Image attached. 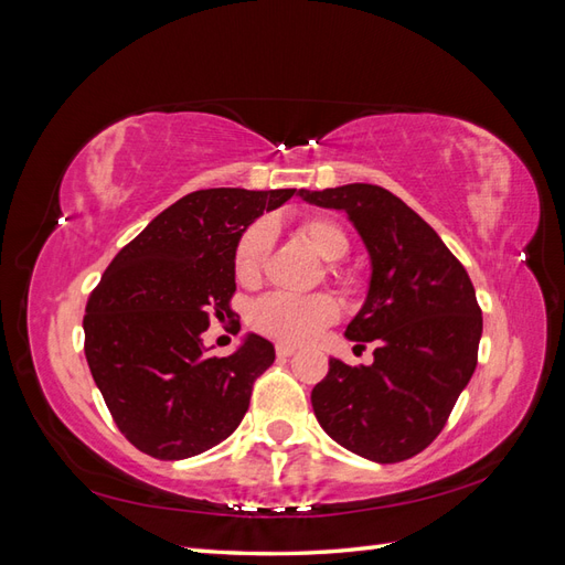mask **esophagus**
I'll use <instances>...</instances> for the list:
<instances>
[{"instance_id":"34e87169","label":"esophagus","mask_w":565,"mask_h":565,"mask_svg":"<svg viewBox=\"0 0 565 565\" xmlns=\"http://www.w3.org/2000/svg\"><path fill=\"white\" fill-rule=\"evenodd\" d=\"M294 353H296V347L294 344H277V356L279 359H288V356H294Z\"/></svg>"}]
</instances>
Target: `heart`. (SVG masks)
<instances>
[{"label": "heart", "instance_id": "obj_1", "mask_svg": "<svg viewBox=\"0 0 565 565\" xmlns=\"http://www.w3.org/2000/svg\"><path fill=\"white\" fill-rule=\"evenodd\" d=\"M298 233L327 262H339L349 253V238L344 228L330 216L303 218L298 226ZM271 223L265 218L250 223L241 233L238 243L233 247L235 279L245 286H253L262 279L271 253ZM330 269L334 271V267ZM337 315V300L327 294L294 296L277 291L257 298L247 318H250L253 330H257L259 334L288 344H303L320 330H324L327 324L334 322Z\"/></svg>", "mask_w": 565, "mask_h": 565}]
</instances>
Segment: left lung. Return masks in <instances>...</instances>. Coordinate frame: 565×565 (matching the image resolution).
<instances>
[{"label": "left lung", "mask_w": 565, "mask_h": 565, "mask_svg": "<svg viewBox=\"0 0 565 565\" xmlns=\"http://www.w3.org/2000/svg\"><path fill=\"white\" fill-rule=\"evenodd\" d=\"M300 196L347 212L373 262L369 298L347 337L375 342V361L330 359L310 395L315 416L365 460H409L438 438L477 369L483 322L475 286L440 235L385 188L353 182Z\"/></svg>", "instance_id": "8db88e82"}]
</instances>
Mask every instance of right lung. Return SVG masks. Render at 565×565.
I'll return each instance as SVG.
<instances>
[{
	"label": "right lung",
	"mask_w": 565,
	"mask_h": 565,
	"mask_svg": "<svg viewBox=\"0 0 565 565\" xmlns=\"http://www.w3.org/2000/svg\"><path fill=\"white\" fill-rule=\"evenodd\" d=\"M296 190H196L127 243L90 291L84 351L113 422L137 450L185 460L226 440L250 406L274 347L250 334L206 356L202 332L231 310L233 247Z\"/></svg>",
	"instance_id": "1"
}]
</instances>
